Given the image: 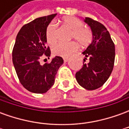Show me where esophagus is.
I'll return each instance as SVG.
<instances>
[{
	"label": "esophagus",
	"instance_id": "34e87169",
	"mask_svg": "<svg viewBox=\"0 0 129 129\" xmlns=\"http://www.w3.org/2000/svg\"><path fill=\"white\" fill-rule=\"evenodd\" d=\"M63 61H64L65 63L67 62L68 61V57H63Z\"/></svg>",
	"mask_w": 129,
	"mask_h": 129
}]
</instances>
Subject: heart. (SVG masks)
Instances as JSON below:
<instances>
[{
	"instance_id": "b5f03b06",
	"label": "heart",
	"mask_w": 129,
	"mask_h": 129,
	"mask_svg": "<svg viewBox=\"0 0 129 129\" xmlns=\"http://www.w3.org/2000/svg\"><path fill=\"white\" fill-rule=\"evenodd\" d=\"M66 27L71 32L70 39H75L82 48L86 47L91 43L92 34L91 31L84 27V24L80 20L73 16H66L58 21ZM46 39L49 44L53 45L57 41V25L54 23L48 25L45 32ZM75 42L69 43H59L54 45L52 48V52L54 55L59 56H70L73 52L77 50L78 45Z\"/></svg>"
}]
</instances>
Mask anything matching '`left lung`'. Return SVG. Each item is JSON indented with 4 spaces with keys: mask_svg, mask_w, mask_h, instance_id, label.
<instances>
[{
    "mask_svg": "<svg viewBox=\"0 0 129 129\" xmlns=\"http://www.w3.org/2000/svg\"><path fill=\"white\" fill-rule=\"evenodd\" d=\"M84 22L92 31V40L82 54L89 61L84 63L81 70L76 73L78 84L88 90L102 86L111 75L113 69L115 50L111 35L104 25L92 18L86 17Z\"/></svg>",
    "mask_w": 129,
    "mask_h": 129,
    "instance_id": "1",
    "label": "left lung"
}]
</instances>
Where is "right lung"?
<instances>
[{
	"instance_id": "1",
	"label": "right lung",
	"mask_w": 129,
	"mask_h": 129,
	"mask_svg": "<svg viewBox=\"0 0 129 129\" xmlns=\"http://www.w3.org/2000/svg\"><path fill=\"white\" fill-rule=\"evenodd\" d=\"M56 14L34 19L21 27L12 51V61L23 86L29 92L45 93L54 84L55 75L63 63L61 56H55L50 63L41 65L43 56H50L46 47V29Z\"/></svg>"
}]
</instances>
